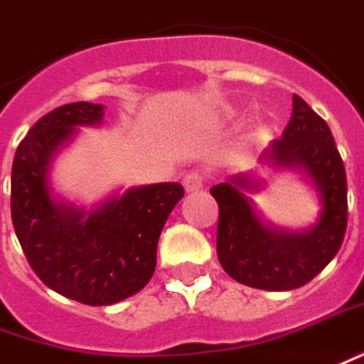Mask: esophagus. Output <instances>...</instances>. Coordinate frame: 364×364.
I'll list each match as a JSON object with an SVG mask.
<instances>
[{
    "label": "esophagus",
    "mask_w": 364,
    "mask_h": 364,
    "mask_svg": "<svg viewBox=\"0 0 364 364\" xmlns=\"http://www.w3.org/2000/svg\"><path fill=\"white\" fill-rule=\"evenodd\" d=\"M203 185H205V175L200 173L199 169H193L189 173L183 177V187L185 191H199L203 189Z\"/></svg>",
    "instance_id": "esophagus-1"
}]
</instances>
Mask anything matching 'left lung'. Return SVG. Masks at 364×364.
<instances>
[{
  "mask_svg": "<svg viewBox=\"0 0 364 364\" xmlns=\"http://www.w3.org/2000/svg\"><path fill=\"white\" fill-rule=\"evenodd\" d=\"M262 161L301 167L319 191L321 217L306 232H282L262 225L244 189H258L250 175L218 183L217 254L225 272L244 286L286 291L306 286L339 252L347 230V175L327 122L294 94V112L282 138Z\"/></svg>",
  "mask_w": 364,
  "mask_h": 364,
  "instance_id": "8db88e82",
  "label": "left lung"
}]
</instances>
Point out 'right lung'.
Listing matches in <instances>:
<instances>
[{"label":"right lung","mask_w":364,"mask_h":364,"mask_svg":"<svg viewBox=\"0 0 364 364\" xmlns=\"http://www.w3.org/2000/svg\"><path fill=\"white\" fill-rule=\"evenodd\" d=\"M102 116V104L90 102L50 110L21 139L11 167V220L25 258L45 286L86 306H112L146 286L161 228L185 195L179 183L146 185L88 215L53 199L47 173L55 151L76 126Z\"/></svg>","instance_id":"add662e5"}]
</instances>
